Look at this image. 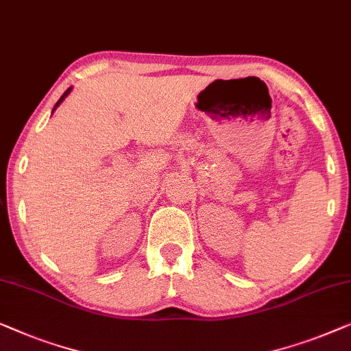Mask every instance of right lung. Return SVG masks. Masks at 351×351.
<instances>
[{"label":"right lung","instance_id":"right-lung-1","mask_svg":"<svg viewBox=\"0 0 351 351\" xmlns=\"http://www.w3.org/2000/svg\"><path fill=\"white\" fill-rule=\"evenodd\" d=\"M69 91H71V88H68V90H66V91H64V93H63V96H62V98H60V99H58V103H57V104H55V108H57V106H58L60 103H62V101H63V99L66 98V95H68V93H69ZM55 108H53V110H55Z\"/></svg>","mask_w":351,"mask_h":351}]
</instances>
